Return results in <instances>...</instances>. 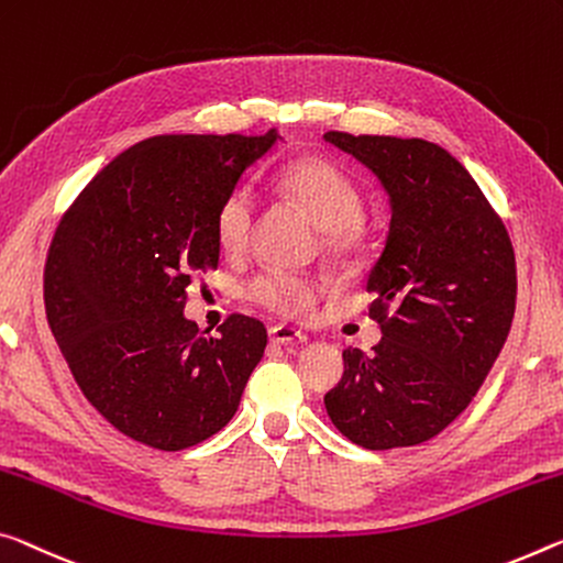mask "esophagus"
I'll return each instance as SVG.
<instances>
[{
	"label": "esophagus",
	"mask_w": 563,
	"mask_h": 563,
	"mask_svg": "<svg viewBox=\"0 0 563 563\" xmlns=\"http://www.w3.org/2000/svg\"><path fill=\"white\" fill-rule=\"evenodd\" d=\"M267 335H271V341L278 343V345L306 341V333H302V330L290 328V325H273L271 330H267Z\"/></svg>",
	"instance_id": "1"
}]
</instances>
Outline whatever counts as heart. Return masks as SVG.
I'll use <instances>...</instances> for the list:
<instances>
[{
  "mask_svg": "<svg viewBox=\"0 0 563 563\" xmlns=\"http://www.w3.org/2000/svg\"><path fill=\"white\" fill-rule=\"evenodd\" d=\"M275 185L285 200L298 205L323 230V245L330 257L347 261L368 243V225L361 216V187L333 159L320 155L290 159L280 167ZM255 218V192L247 185H238L220 202L216 216V235L222 253L230 257L247 253ZM320 296H323V283L316 275L278 271V267H267L247 283V298L283 318L308 316Z\"/></svg>",
  "mask_w": 563,
  "mask_h": 563,
  "instance_id": "obj_1",
  "label": "heart"
}]
</instances>
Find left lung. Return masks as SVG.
<instances>
[{
	"instance_id": "1",
	"label": "left lung",
	"mask_w": 563,
	"mask_h": 563,
	"mask_svg": "<svg viewBox=\"0 0 563 563\" xmlns=\"http://www.w3.org/2000/svg\"><path fill=\"white\" fill-rule=\"evenodd\" d=\"M323 140L373 169L394 210L365 285L383 338L371 355L345 347L325 410L363 449L423 443L474 400L506 343L511 238L466 167L433 142L335 130Z\"/></svg>"
}]
</instances>
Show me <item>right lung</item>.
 Here are the masks:
<instances>
[{
  "instance_id": "add662e5",
  "label": "right lung",
  "mask_w": 563,
  "mask_h": 563,
  "mask_svg": "<svg viewBox=\"0 0 563 563\" xmlns=\"http://www.w3.org/2000/svg\"><path fill=\"white\" fill-rule=\"evenodd\" d=\"M278 137L142 140L59 220L44 265L52 335L85 398L130 439L183 451L235 416L267 330L233 313L205 335L183 308L190 283L220 265V202Z\"/></svg>"
}]
</instances>
